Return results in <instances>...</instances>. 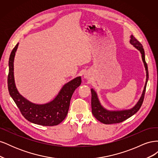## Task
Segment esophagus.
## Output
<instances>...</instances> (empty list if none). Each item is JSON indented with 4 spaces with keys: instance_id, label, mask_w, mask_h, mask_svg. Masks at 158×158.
<instances>
[{
    "instance_id": "esophagus-1",
    "label": "esophagus",
    "mask_w": 158,
    "mask_h": 158,
    "mask_svg": "<svg viewBox=\"0 0 158 158\" xmlns=\"http://www.w3.org/2000/svg\"><path fill=\"white\" fill-rule=\"evenodd\" d=\"M84 78L85 79H89V76H88V74H85L84 76Z\"/></svg>"
}]
</instances>
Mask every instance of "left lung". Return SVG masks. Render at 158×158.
<instances>
[{
    "label": "left lung",
    "mask_w": 158,
    "mask_h": 158,
    "mask_svg": "<svg viewBox=\"0 0 158 158\" xmlns=\"http://www.w3.org/2000/svg\"><path fill=\"white\" fill-rule=\"evenodd\" d=\"M130 37V44L135 47L137 50L140 52L142 55V59L145 67L146 79L144 89H143L142 94L139 100H138V102L133 107L129 109L124 110H109L105 108L102 106V103H100L97 92L93 88L91 89V92H92V103H92V110L93 115L99 121L103 124H106V125H108V124L118 123L125 121L126 119L131 117L133 114H135L140 109V107L142 106L143 101H144L146 88L148 80V66L145 60L144 50L143 49L142 44L135 37L131 35Z\"/></svg>",
    "instance_id": "left-lung-1"
}]
</instances>
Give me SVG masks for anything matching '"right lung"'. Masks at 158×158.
<instances>
[{"label":"right lung","instance_id":"obj_1","mask_svg":"<svg viewBox=\"0 0 158 158\" xmlns=\"http://www.w3.org/2000/svg\"><path fill=\"white\" fill-rule=\"evenodd\" d=\"M18 44L11 52L9 58L8 88L9 94L28 121L42 126H55L60 124L67 115L70 102L75 89L82 82L78 76L63 85L53 99L44 104L31 102L19 93L14 75V61Z\"/></svg>","mask_w":158,"mask_h":158}]
</instances>
